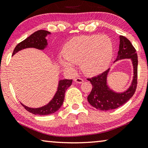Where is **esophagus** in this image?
Here are the masks:
<instances>
[{
	"instance_id": "esophagus-1",
	"label": "esophagus",
	"mask_w": 148,
	"mask_h": 148,
	"mask_svg": "<svg viewBox=\"0 0 148 148\" xmlns=\"http://www.w3.org/2000/svg\"><path fill=\"white\" fill-rule=\"evenodd\" d=\"M74 82H75L78 83V84H82L84 82V79L81 78H76L74 79Z\"/></svg>"
}]
</instances>
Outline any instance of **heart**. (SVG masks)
Segmentation results:
<instances>
[{
    "mask_svg": "<svg viewBox=\"0 0 148 148\" xmlns=\"http://www.w3.org/2000/svg\"><path fill=\"white\" fill-rule=\"evenodd\" d=\"M63 53L60 61L64 69H72L74 63L79 62L86 74H94L106 69L111 61L112 45L104 35L77 36L66 43Z\"/></svg>",
    "mask_w": 148,
    "mask_h": 148,
    "instance_id": "1",
    "label": "heart"
}]
</instances>
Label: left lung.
I'll return each mask as SVG.
<instances>
[{
  "label": "left lung",
  "instance_id": "obj_1",
  "mask_svg": "<svg viewBox=\"0 0 148 148\" xmlns=\"http://www.w3.org/2000/svg\"><path fill=\"white\" fill-rule=\"evenodd\" d=\"M131 58L134 66V78L132 85L127 91L117 93L110 90L107 84L109 69L97 76L88 78L93 88L88 101L91 106L101 111L115 109L126 103L134 94L138 84V55L132 44L125 36H120V45L116 60Z\"/></svg>",
  "mask_w": 148,
  "mask_h": 148
}]
</instances>
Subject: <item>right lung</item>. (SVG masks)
I'll return each instance as SVG.
<instances>
[{
  "label": "right lung",
  "instance_id": "right-lung-1",
  "mask_svg": "<svg viewBox=\"0 0 148 148\" xmlns=\"http://www.w3.org/2000/svg\"><path fill=\"white\" fill-rule=\"evenodd\" d=\"M50 32L45 30H38L31 36L27 37L24 40L18 43L14 49L12 56L18 51L25 48L34 47L38 49H44L47 43L45 39V36ZM72 79H62L59 81L57 93L54 96L53 99L47 105L43 107L36 108H30L25 106L22 104V106L27 110L28 112H31L34 114H38V115H48V114H53L58 109L64 102V94L66 90L72 85Z\"/></svg>",
  "mask_w": 148,
  "mask_h": 148
}]
</instances>
